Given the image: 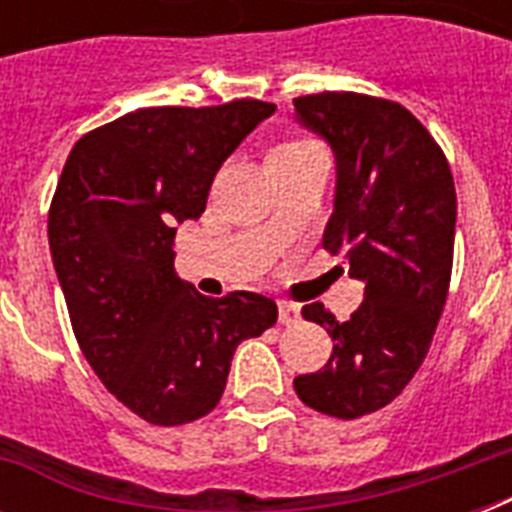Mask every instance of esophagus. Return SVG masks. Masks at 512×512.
I'll return each mask as SVG.
<instances>
[{"mask_svg":"<svg viewBox=\"0 0 512 512\" xmlns=\"http://www.w3.org/2000/svg\"><path fill=\"white\" fill-rule=\"evenodd\" d=\"M297 319H300V308H297L295 303L279 300V321H281V324H284V327H289V324H295Z\"/></svg>","mask_w":512,"mask_h":512,"instance_id":"1","label":"esophagus"}]
</instances>
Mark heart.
I'll use <instances>...</instances> for the list:
<instances>
[{
    "mask_svg": "<svg viewBox=\"0 0 512 512\" xmlns=\"http://www.w3.org/2000/svg\"><path fill=\"white\" fill-rule=\"evenodd\" d=\"M300 143H303V140H295V143H284V146H300Z\"/></svg>",
    "mask_w": 512,
    "mask_h": 512,
    "instance_id": "1",
    "label": "heart"
}]
</instances>
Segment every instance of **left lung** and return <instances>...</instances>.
Wrapping results in <instances>:
<instances>
[{"instance_id":"obj_1","label":"left lung","mask_w":512,"mask_h":512,"mask_svg":"<svg viewBox=\"0 0 512 512\" xmlns=\"http://www.w3.org/2000/svg\"><path fill=\"white\" fill-rule=\"evenodd\" d=\"M297 122L335 151V212L324 249L345 252L364 281V303L337 321L303 308L335 342L324 369L295 377L316 412L356 420L388 406L428 356L444 311L454 257L457 193L449 162L401 103L358 92L295 98Z\"/></svg>"}]
</instances>
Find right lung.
Returning <instances> with one entry per match:
<instances>
[{
    "label": "right lung",
    "instance_id": "1",
    "mask_svg": "<svg viewBox=\"0 0 512 512\" xmlns=\"http://www.w3.org/2000/svg\"><path fill=\"white\" fill-rule=\"evenodd\" d=\"M276 111L263 100L138 108L76 140L47 236L76 342L100 382L151 425L217 406L241 340L276 324L271 297L212 300L177 279V223L199 220L220 164Z\"/></svg>",
    "mask_w": 512,
    "mask_h": 512
}]
</instances>
